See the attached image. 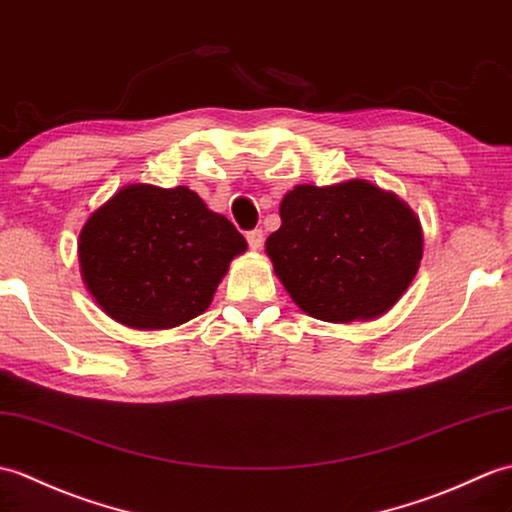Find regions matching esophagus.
<instances>
[{"label":"esophagus","mask_w":512,"mask_h":512,"mask_svg":"<svg viewBox=\"0 0 512 512\" xmlns=\"http://www.w3.org/2000/svg\"><path fill=\"white\" fill-rule=\"evenodd\" d=\"M246 240H248V246L255 248V251H257V248H261V244H264V231H261V229L248 231L246 233Z\"/></svg>","instance_id":"obj_1"}]
</instances>
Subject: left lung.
Instances as JSON below:
<instances>
[{
  "label": "left lung",
  "instance_id": "1",
  "mask_svg": "<svg viewBox=\"0 0 512 512\" xmlns=\"http://www.w3.org/2000/svg\"><path fill=\"white\" fill-rule=\"evenodd\" d=\"M266 253L305 314L327 323L386 314L417 275L423 231L414 211L373 183L296 185L281 200Z\"/></svg>",
  "mask_w": 512,
  "mask_h": 512
}]
</instances>
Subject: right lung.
Instances as JSON below:
<instances>
[{"instance_id":"1","label":"right lung","mask_w":512,"mask_h":512,"mask_svg":"<svg viewBox=\"0 0 512 512\" xmlns=\"http://www.w3.org/2000/svg\"><path fill=\"white\" fill-rule=\"evenodd\" d=\"M244 235L178 185H126L91 213L78 257L87 290L117 323L170 329L207 310Z\"/></svg>"}]
</instances>
